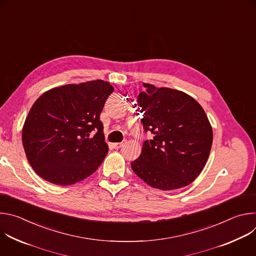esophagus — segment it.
I'll use <instances>...</instances> for the list:
<instances>
[{"mask_svg": "<svg viewBox=\"0 0 256 256\" xmlns=\"http://www.w3.org/2000/svg\"><path fill=\"white\" fill-rule=\"evenodd\" d=\"M126 144V140L124 142H114V149H120V148H122V146Z\"/></svg>", "mask_w": 256, "mask_h": 256, "instance_id": "esophagus-1", "label": "esophagus"}]
</instances>
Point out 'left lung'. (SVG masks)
I'll return each instance as SVG.
<instances>
[{
	"label": "left lung",
	"mask_w": 256,
	"mask_h": 256,
	"mask_svg": "<svg viewBox=\"0 0 256 256\" xmlns=\"http://www.w3.org/2000/svg\"><path fill=\"white\" fill-rule=\"evenodd\" d=\"M138 96L144 132L140 157L132 162L134 172L146 184L161 190L184 188L202 171L212 144L208 116L192 96L170 88L144 83Z\"/></svg>",
	"instance_id": "1"
}]
</instances>
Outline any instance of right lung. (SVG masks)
Returning <instances> with one entry per match:
<instances>
[{
    "label": "right lung",
    "instance_id": "obj_1",
    "mask_svg": "<svg viewBox=\"0 0 256 256\" xmlns=\"http://www.w3.org/2000/svg\"><path fill=\"white\" fill-rule=\"evenodd\" d=\"M114 91L108 82L96 80L50 89L34 102L22 142L29 164L42 178L70 186L97 170L108 152L100 114Z\"/></svg>",
    "mask_w": 256,
    "mask_h": 256
}]
</instances>
